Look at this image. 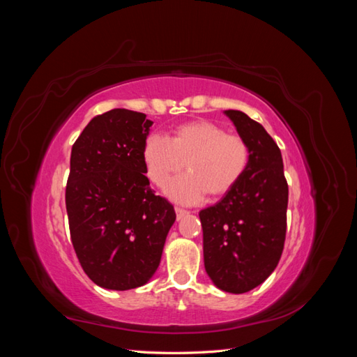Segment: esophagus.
<instances>
[{
  "label": "esophagus",
  "mask_w": 357,
  "mask_h": 357,
  "mask_svg": "<svg viewBox=\"0 0 357 357\" xmlns=\"http://www.w3.org/2000/svg\"><path fill=\"white\" fill-rule=\"evenodd\" d=\"M176 214H177V220H181L183 218H185V215H188V214H189V211H188V210H185V208L176 207Z\"/></svg>",
  "instance_id": "34e87169"
}]
</instances>
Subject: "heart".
<instances>
[{
  "label": "heart",
  "mask_w": 357,
  "mask_h": 357,
  "mask_svg": "<svg viewBox=\"0 0 357 357\" xmlns=\"http://www.w3.org/2000/svg\"><path fill=\"white\" fill-rule=\"evenodd\" d=\"M149 178L162 186L183 168L188 174L171 180L164 192L180 204H198L210 195L220 198L243 178L250 162V149L238 135L210 121H192L177 126L171 139L153 134L143 147Z\"/></svg>",
  "instance_id": "b5f03b06"
}]
</instances>
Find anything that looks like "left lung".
<instances>
[{
	"mask_svg": "<svg viewBox=\"0 0 357 357\" xmlns=\"http://www.w3.org/2000/svg\"><path fill=\"white\" fill-rule=\"evenodd\" d=\"M250 149L243 178L199 211L204 265L215 287L229 294L262 284L283 253L289 188L283 158L265 128L240 110H225Z\"/></svg>",
	"mask_w": 357,
	"mask_h": 357,
	"instance_id": "obj_1",
	"label": "left lung"
}]
</instances>
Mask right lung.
<instances>
[{
    "instance_id": "obj_1",
    "label": "right lung",
    "mask_w": 357,
    "mask_h": 357,
    "mask_svg": "<svg viewBox=\"0 0 357 357\" xmlns=\"http://www.w3.org/2000/svg\"><path fill=\"white\" fill-rule=\"evenodd\" d=\"M152 121L113 109L93 117L75 139L66 204L83 271L95 284L129 290L146 284L160 264L174 207L150 189L143 147Z\"/></svg>"
}]
</instances>
